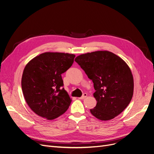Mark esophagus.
<instances>
[{
  "mask_svg": "<svg viewBox=\"0 0 154 154\" xmlns=\"http://www.w3.org/2000/svg\"><path fill=\"white\" fill-rule=\"evenodd\" d=\"M87 94L86 93H84V94L82 95V96L81 97H79V98H78V99H80V100L84 99L85 98H86V97H87Z\"/></svg>",
  "mask_w": 154,
  "mask_h": 154,
  "instance_id": "obj_1",
  "label": "esophagus"
}]
</instances>
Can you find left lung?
Masks as SVG:
<instances>
[{
  "label": "left lung",
  "instance_id": "left-lung-1",
  "mask_svg": "<svg viewBox=\"0 0 154 154\" xmlns=\"http://www.w3.org/2000/svg\"><path fill=\"white\" fill-rule=\"evenodd\" d=\"M75 61L94 83L96 106L91 113L100 120H109L122 113L134 94V78L127 63L107 51L88 52Z\"/></svg>",
  "mask_w": 154,
  "mask_h": 154
}]
</instances>
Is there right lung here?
I'll return each instance as SVG.
<instances>
[{
  "label": "right lung",
  "mask_w": 154,
  "mask_h": 154,
  "mask_svg": "<svg viewBox=\"0 0 154 154\" xmlns=\"http://www.w3.org/2000/svg\"><path fill=\"white\" fill-rule=\"evenodd\" d=\"M73 54L47 52L30 60L23 69L22 89L31 110L47 120H54L67 111L72 99L62 88L61 74L74 62Z\"/></svg>",
  "instance_id": "right-lung-1"
}]
</instances>
